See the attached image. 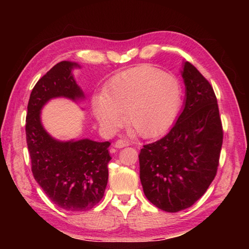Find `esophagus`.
<instances>
[{
  "instance_id": "34e87169",
  "label": "esophagus",
  "mask_w": 249,
  "mask_h": 249,
  "mask_svg": "<svg viewBox=\"0 0 249 249\" xmlns=\"http://www.w3.org/2000/svg\"><path fill=\"white\" fill-rule=\"evenodd\" d=\"M130 145L129 141L127 140H117L114 144L115 148H123V147H127Z\"/></svg>"
}]
</instances>
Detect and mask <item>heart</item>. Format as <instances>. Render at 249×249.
Segmentation results:
<instances>
[{
  "label": "heart",
  "mask_w": 249,
  "mask_h": 249,
  "mask_svg": "<svg viewBox=\"0 0 249 249\" xmlns=\"http://www.w3.org/2000/svg\"><path fill=\"white\" fill-rule=\"evenodd\" d=\"M182 104V88L175 75L150 66L123 71L92 100L101 126L115 130L125 123L142 137L161 134L174 123Z\"/></svg>",
  "instance_id": "b5f03b06"
}]
</instances>
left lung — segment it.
Masks as SVG:
<instances>
[{"mask_svg": "<svg viewBox=\"0 0 249 249\" xmlns=\"http://www.w3.org/2000/svg\"><path fill=\"white\" fill-rule=\"evenodd\" d=\"M183 111L165 137L141 149L140 178L147 199L175 213L190 208L216 175L223 128L215 93L195 66L181 71Z\"/></svg>", "mask_w": 249, "mask_h": 249, "instance_id": "8db88e82", "label": "left lung"}]
</instances>
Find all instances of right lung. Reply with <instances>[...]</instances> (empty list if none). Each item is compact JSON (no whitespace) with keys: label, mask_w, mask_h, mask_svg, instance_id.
Segmentation results:
<instances>
[{"label":"right lung","mask_w":249,"mask_h":249,"mask_svg":"<svg viewBox=\"0 0 249 249\" xmlns=\"http://www.w3.org/2000/svg\"><path fill=\"white\" fill-rule=\"evenodd\" d=\"M77 67L61 61L38 80L29 96L25 128L34 178L54 204L72 212L90 210L102 199L111 160L109 142L57 141L41 124L40 111L49 100L84 99L71 72Z\"/></svg>","instance_id":"right-lung-1"}]
</instances>
